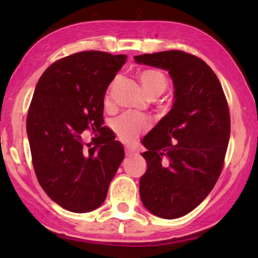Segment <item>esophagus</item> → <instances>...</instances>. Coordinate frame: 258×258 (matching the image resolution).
I'll return each instance as SVG.
<instances>
[{
  "mask_svg": "<svg viewBox=\"0 0 258 258\" xmlns=\"http://www.w3.org/2000/svg\"><path fill=\"white\" fill-rule=\"evenodd\" d=\"M125 154H126V156H133V155L137 154V150H135L134 148L125 147Z\"/></svg>",
  "mask_w": 258,
  "mask_h": 258,
  "instance_id": "34e87169",
  "label": "esophagus"
}]
</instances>
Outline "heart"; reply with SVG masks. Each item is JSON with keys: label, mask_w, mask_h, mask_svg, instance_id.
<instances>
[{"label": "heart", "mask_w": 258, "mask_h": 258, "mask_svg": "<svg viewBox=\"0 0 258 258\" xmlns=\"http://www.w3.org/2000/svg\"><path fill=\"white\" fill-rule=\"evenodd\" d=\"M139 80L141 82L143 91L149 99H157L167 91L169 86V82L167 76L164 72L159 69H145V71L139 73ZM115 83H111L107 91L106 97H104V103L109 104L110 102L111 90ZM150 120L148 117L141 113L135 112H126L112 121L113 132L116 133L117 138L120 141L128 142L132 141L134 138L139 137L140 134L149 128Z\"/></svg>", "instance_id": "1"}]
</instances>
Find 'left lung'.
<instances>
[{
  "instance_id": "1",
  "label": "left lung",
  "mask_w": 258,
  "mask_h": 258,
  "mask_svg": "<svg viewBox=\"0 0 258 258\" xmlns=\"http://www.w3.org/2000/svg\"><path fill=\"white\" fill-rule=\"evenodd\" d=\"M139 63L168 71L173 108L142 140L148 168L140 196L148 211L177 218L207 197L221 175L229 145V104L215 73L198 56L171 50L135 55Z\"/></svg>"
}]
</instances>
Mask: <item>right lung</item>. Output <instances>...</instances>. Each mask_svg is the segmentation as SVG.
Wrapping results in <instances>:
<instances>
[{"instance_id":"add662e5","label":"right lung","mask_w":258,"mask_h":258,"mask_svg":"<svg viewBox=\"0 0 258 258\" xmlns=\"http://www.w3.org/2000/svg\"><path fill=\"white\" fill-rule=\"evenodd\" d=\"M126 59L78 52L47 67L35 89L27 113L34 171L46 195L67 211L98 208L124 159L123 147L103 126V98ZM85 129L99 134L89 151L80 137Z\"/></svg>"}]
</instances>
